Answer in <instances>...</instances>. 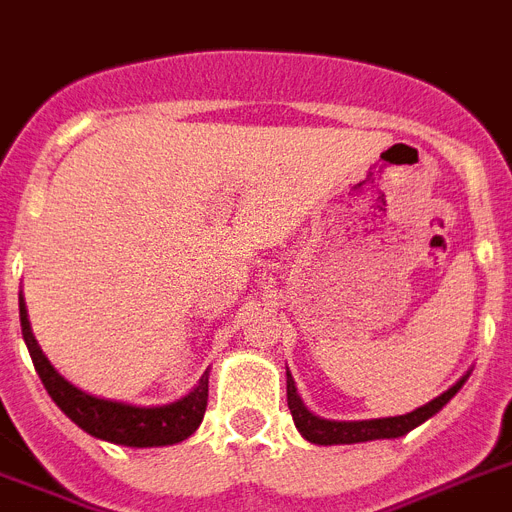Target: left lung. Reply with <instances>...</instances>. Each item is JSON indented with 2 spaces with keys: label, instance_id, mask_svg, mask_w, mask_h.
I'll return each mask as SVG.
<instances>
[{
  "label": "left lung",
  "instance_id": "8db88e82",
  "mask_svg": "<svg viewBox=\"0 0 512 512\" xmlns=\"http://www.w3.org/2000/svg\"><path fill=\"white\" fill-rule=\"evenodd\" d=\"M466 379L468 374L463 379H458L450 390L442 392L439 398H434L432 403L421 405V408L405 413V416L371 418V421H329V418L314 416V413L308 411L303 400L298 398L293 377L287 371V408L293 413L298 432L308 442H314V445H356V442H371V439H395L408 434L411 429H416L418 424H424L426 418H432L434 413L442 411L455 398V392L466 384Z\"/></svg>",
  "mask_w": 512,
  "mask_h": 512
}]
</instances>
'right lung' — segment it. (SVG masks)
<instances>
[{
	"mask_svg": "<svg viewBox=\"0 0 512 512\" xmlns=\"http://www.w3.org/2000/svg\"><path fill=\"white\" fill-rule=\"evenodd\" d=\"M20 327H23V340L49 398L59 405V411L91 437L125 447H164L188 439L201 424L206 413V400H209V374L198 379L196 387L185 398L170 405L141 408V405L94 398L67 382L62 374H57V369L44 356V350L38 348L23 295H20Z\"/></svg>",
	"mask_w": 512,
	"mask_h": 512,
	"instance_id": "add662e5",
	"label": "right lung"
}]
</instances>
